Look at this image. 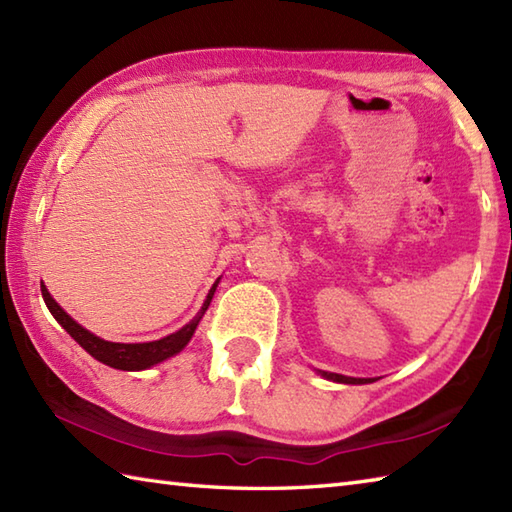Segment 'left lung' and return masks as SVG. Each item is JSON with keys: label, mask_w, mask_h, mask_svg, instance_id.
<instances>
[{"label": "left lung", "mask_w": 512, "mask_h": 512, "mask_svg": "<svg viewBox=\"0 0 512 512\" xmlns=\"http://www.w3.org/2000/svg\"><path fill=\"white\" fill-rule=\"evenodd\" d=\"M317 374H321L323 378L334 380V383H343V385H365L369 383L367 378H352V376H343V374H332V372H323V369H317Z\"/></svg>", "instance_id": "8db88e82"}]
</instances>
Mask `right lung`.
I'll list each match as a JSON object with an SVG mask.
<instances>
[{"instance_id": "obj_1", "label": "right lung", "mask_w": 512, "mask_h": 512, "mask_svg": "<svg viewBox=\"0 0 512 512\" xmlns=\"http://www.w3.org/2000/svg\"><path fill=\"white\" fill-rule=\"evenodd\" d=\"M217 284H220V277H217L215 284L211 286L209 295H206L204 303L200 312L195 314V317L180 328L178 332H173L165 339H158V341H149V343H114V341H105L101 336L92 334L90 330H85L81 323H76L68 312H65L57 301L52 299V295L48 292L46 286H41V295L43 301H46V306L50 310V314L61 328L68 332L72 339L79 343L85 352L90 356H94L96 361H101L103 365H110L114 369H123V372H140V369H149L154 367L162 361H167V358L180 354L187 343L193 339L195 330H198V323L202 321L204 312L209 310L211 306V299L217 290Z\"/></svg>"}]
</instances>
